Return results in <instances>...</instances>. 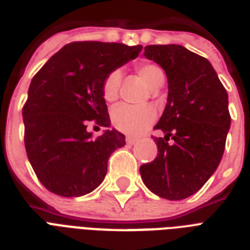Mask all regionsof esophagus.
Returning a JSON list of instances; mask_svg holds the SVG:
<instances>
[{
    "mask_svg": "<svg viewBox=\"0 0 250 250\" xmlns=\"http://www.w3.org/2000/svg\"><path fill=\"white\" fill-rule=\"evenodd\" d=\"M125 141H127V144L135 145L137 143V139H135V137H131V136H127L125 137Z\"/></svg>",
    "mask_w": 250,
    "mask_h": 250,
    "instance_id": "34e87169",
    "label": "esophagus"
}]
</instances>
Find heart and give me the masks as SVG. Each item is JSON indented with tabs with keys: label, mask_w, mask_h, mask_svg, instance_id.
Segmentation results:
<instances>
[{
	"label": "heart",
	"mask_w": 250,
	"mask_h": 250,
	"mask_svg": "<svg viewBox=\"0 0 250 250\" xmlns=\"http://www.w3.org/2000/svg\"><path fill=\"white\" fill-rule=\"evenodd\" d=\"M137 74L152 89H157L164 84L165 74L156 64H139ZM122 74L118 70L110 72L109 75L106 76L104 85H102V94L107 102H114L118 98ZM154 118H156V113L150 106L121 105L113 111V125L122 132L137 136L152 125Z\"/></svg>",
	"instance_id": "obj_1"
}]
</instances>
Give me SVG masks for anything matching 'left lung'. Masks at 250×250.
Listing matches in <instances>:
<instances>
[{
  "label": "left lung",
  "mask_w": 250,
  "mask_h": 250,
  "mask_svg": "<svg viewBox=\"0 0 250 250\" xmlns=\"http://www.w3.org/2000/svg\"><path fill=\"white\" fill-rule=\"evenodd\" d=\"M144 57L164 68L168 93L154 127L165 133L154 137L160 153L140 167L141 179L157 196L183 200L201 189L221 164L231 125L229 94L209 61L182 45H148Z\"/></svg>",
  "instance_id": "1"
}]
</instances>
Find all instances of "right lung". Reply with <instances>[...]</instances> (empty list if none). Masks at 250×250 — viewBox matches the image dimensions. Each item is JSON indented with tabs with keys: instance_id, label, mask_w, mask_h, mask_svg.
<instances>
[{
	"instance_id": "right-lung-1",
	"label": "right lung",
	"mask_w": 250,
	"mask_h": 250,
	"mask_svg": "<svg viewBox=\"0 0 250 250\" xmlns=\"http://www.w3.org/2000/svg\"><path fill=\"white\" fill-rule=\"evenodd\" d=\"M141 50V45L71 42L33 76L23 107L24 144L29 164L46 189L80 197L104 182L107 160L125 146V135L111 128L93 137L86 125L94 121L109 128L104 82Z\"/></svg>"
}]
</instances>
